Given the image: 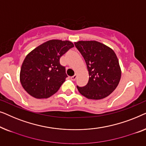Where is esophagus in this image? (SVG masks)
Wrapping results in <instances>:
<instances>
[{
	"mask_svg": "<svg viewBox=\"0 0 146 146\" xmlns=\"http://www.w3.org/2000/svg\"><path fill=\"white\" fill-rule=\"evenodd\" d=\"M71 80H73V81H75V79H77V75L72 76V77H71Z\"/></svg>",
	"mask_w": 146,
	"mask_h": 146,
	"instance_id": "34e87169",
	"label": "esophagus"
}]
</instances>
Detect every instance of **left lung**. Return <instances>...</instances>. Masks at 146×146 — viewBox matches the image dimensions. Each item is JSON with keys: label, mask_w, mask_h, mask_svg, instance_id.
<instances>
[{"label": "left lung", "mask_w": 146, "mask_h": 146, "mask_svg": "<svg viewBox=\"0 0 146 146\" xmlns=\"http://www.w3.org/2000/svg\"><path fill=\"white\" fill-rule=\"evenodd\" d=\"M75 45L85 59L89 75L87 85L77 86L78 91L89 99L108 96L117 87L122 73L116 53L97 41H79Z\"/></svg>", "instance_id": "8db88e82"}]
</instances>
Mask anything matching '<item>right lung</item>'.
Returning a JSON list of instances; mask_svg holds the SVG:
<instances>
[{"instance_id":"add662e5","label":"right lung","mask_w":146,"mask_h":146,"mask_svg":"<svg viewBox=\"0 0 146 146\" xmlns=\"http://www.w3.org/2000/svg\"><path fill=\"white\" fill-rule=\"evenodd\" d=\"M73 47L70 41L51 40L28 53L20 73L24 90L36 98H48L57 93L67 77L59 59Z\"/></svg>"}]
</instances>
